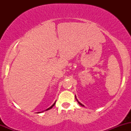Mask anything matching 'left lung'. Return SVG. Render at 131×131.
Returning a JSON list of instances; mask_svg holds the SVG:
<instances>
[{
    "instance_id": "obj_1",
    "label": "left lung",
    "mask_w": 131,
    "mask_h": 131,
    "mask_svg": "<svg viewBox=\"0 0 131 131\" xmlns=\"http://www.w3.org/2000/svg\"><path fill=\"white\" fill-rule=\"evenodd\" d=\"M75 100H77V102H78V103H79V105H81V106H84V105H82V103H80V102H79V101H78V100H77V97H76V95H75Z\"/></svg>"
}]
</instances>
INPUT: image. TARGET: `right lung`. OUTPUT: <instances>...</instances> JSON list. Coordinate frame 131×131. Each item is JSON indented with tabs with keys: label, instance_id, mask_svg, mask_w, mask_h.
Returning a JSON list of instances; mask_svg holds the SVG:
<instances>
[{
	"label": "right lung",
	"instance_id": "obj_1",
	"mask_svg": "<svg viewBox=\"0 0 131 131\" xmlns=\"http://www.w3.org/2000/svg\"><path fill=\"white\" fill-rule=\"evenodd\" d=\"M55 103H56V102H55V103H54V104H53V105H52V106H50V107H49V108H47V110H49L51 109V108H52V107H53L54 106Z\"/></svg>",
	"mask_w": 131,
	"mask_h": 131
}]
</instances>
